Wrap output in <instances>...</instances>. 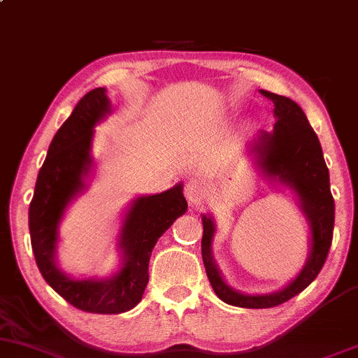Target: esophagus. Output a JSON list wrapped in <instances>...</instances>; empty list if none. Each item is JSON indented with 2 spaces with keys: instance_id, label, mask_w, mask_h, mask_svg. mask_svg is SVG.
Wrapping results in <instances>:
<instances>
[{
  "instance_id": "obj_1",
  "label": "esophagus",
  "mask_w": 358,
  "mask_h": 358,
  "mask_svg": "<svg viewBox=\"0 0 358 358\" xmlns=\"http://www.w3.org/2000/svg\"><path fill=\"white\" fill-rule=\"evenodd\" d=\"M203 193V183L199 178H190L185 185V196L190 203H196Z\"/></svg>"
}]
</instances>
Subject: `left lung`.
<instances>
[{"instance_id": "obj_1", "label": "left lung", "mask_w": 358, "mask_h": 358, "mask_svg": "<svg viewBox=\"0 0 358 358\" xmlns=\"http://www.w3.org/2000/svg\"><path fill=\"white\" fill-rule=\"evenodd\" d=\"M273 101V131H257L245 143L244 156L259 175L279 190H289L296 200L310 231L308 257L299 273L281 289L271 293H244L229 285L213 259L212 244L217 224L212 213H202V259L208 281L215 294L227 305L239 308H273L287 301L310 286L322 271L331 245L335 224V202L330 192V175L324 163L322 145L313 127L289 97L261 90Z\"/></svg>"}]
</instances>
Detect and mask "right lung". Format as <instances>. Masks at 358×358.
Instances as JSON below:
<instances>
[{"label": "right lung", "mask_w": 358, "mask_h": 358, "mask_svg": "<svg viewBox=\"0 0 358 358\" xmlns=\"http://www.w3.org/2000/svg\"><path fill=\"white\" fill-rule=\"evenodd\" d=\"M110 113L104 87L89 90L77 102L48 146L28 212L31 249L45 281L71 305L101 315L124 313L141 301L156 242L188 208L182 182L162 193L134 196L121 215L116 269L106 276L80 278L60 268V225L71 205L89 188L96 171V127Z\"/></svg>", "instance_id": "add662e5"}]
</instances>
